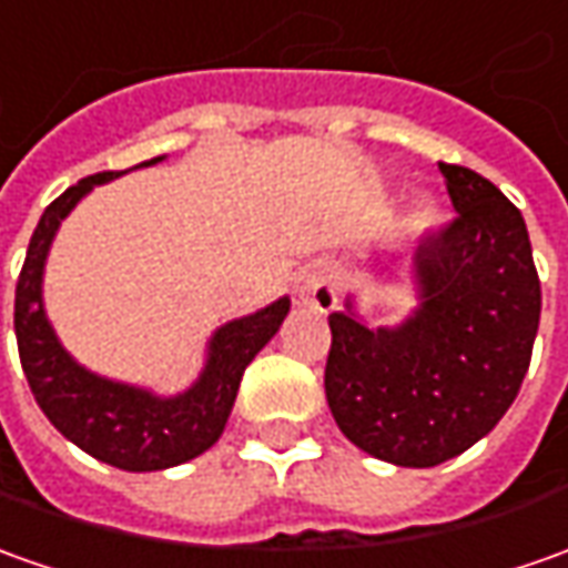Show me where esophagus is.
Returning <instances> with one entry per match:
<instances>
[{
	"mask_svg": "<svg viewBox=\"0 0 568 568\" xmlns=\"http://www.w3.org/2000/svg\"><path fill=\"white\" fill-rule=\"evenodd\" d=\"M295 292H298L301 304H307L314 311H329V307H335V301H338V283H335L333 267H326V264L307 267L298 276Z\"/></svg>",
	"mask_w": 568,
	"mask_h": 568,
	"instance_id": "1",
	"label": "esophagus"
}]
</instances>
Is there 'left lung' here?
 Segmentation results:
<instances>
[{"mask_svg": "<svg viewBox=\"0 0 568 568\" xmlns=\"http://www.w3.org/2000/svg\"><path fill=\"white\" fill-rule=\"evenodd\" d=\"M457 217L414 254L416 307L366 326L329 314L326 400L345 438L395 466L457 457L500 423L526 379L541 283L519 207L485 176L438 164Z\"/></svg>", "mask_w": 568, "mask_h": 568, "instance_id": "obj_1", "label": "left lung"}]
</instances>
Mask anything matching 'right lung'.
<instances>
[{"label": "right lung", "mask_w": 568, "mask_h": 568, "mask_svg": "<svg viewBox=\"0 0 568 568\" xmlns=\"http://www.w3.org/2000/svg\"><path fill=\"white\" fill-rule=\"evenodd\" d=\"M158 161H164V154L142 161L139 168H152ZM118 176L121 173L114 171L87 176L42 211L14 288V335L30 392L68 442L108 466L126 473H154L195 460L214 447L230 419L245 366L280 333L292 301L283 295L267 307L214 329L199 379L180 395H158L152 388L87 369L61 345L45 316L42 273L61 220L92 189Z\"/></svg>", "instance_id": "add662e5"}]
</instances>
